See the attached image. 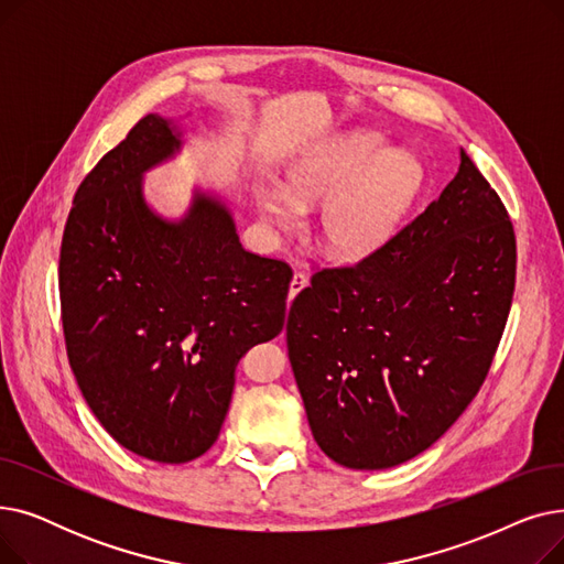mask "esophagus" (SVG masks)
<instances>
[{
    "label": "esophagus",
    "instance_id": "obj_1",
    "mask_svg": "<svg viewBox=\"0 0 564 564\" xmlns=\"http://www.w3.org/2000/svg\"><path fill=\"white\" fill-rule=\"evenodd\" d=\"M308 285V276L304 272H294L290 281V300L297 297V294Z\"/></svg>",
    "mask_w": 564,
    "mask_h": 564
}]
</instances>
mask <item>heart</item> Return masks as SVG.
I'll return each mask as SVG.
<instances>
[{
	"mask_svg": "<svg viewBox=\"0 0 564 564\" xmlns=\"http://www.w3.org/2000/svg\"><path fill=\"white\" fill-rule=\"evenodd\" d=\"M387 151V141L368 130L315 145L285 171L283 189H258L260 219L274 232H292L304 210L324 199L315 221L319 249L338 260L370 256L389 240L423 183L416 160Z\"/></svg>",
	"mask_w": 564,
	"mask_h": 564,
	"instance_id": "obj_1",
	"label": "heart"
}]
</instances>
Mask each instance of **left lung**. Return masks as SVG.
Returning <instances> with one entry per match:
<instances>
[{
    "instance_id": "left-lung-1",
    "label": "left lung",
    "mask_w": 564,
    "mask_h": 564,
    "mask_svg": "<svg viewBox=\"0 0 564 564\" xmlns=\"http://www.w3.org/2000/svg\"><path fill=\"white\" fill-rule=\"evenodd\" d=\"M506 205L459 148L425 213L357 267L322 270L288 313V357L317 446L357 470L409 462L480 391L514 294Z\"/></svg>"
}]
</instances>
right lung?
<instances>
[{
    "label": "right lung",
    "mask_w": 564,
    "mask_h": 564,
    "mask_svg": "<svg viewBox=\"0 0 564 564\" xmlns=\"http://www.w3.org/2000/svg\"><path fill=\"white\" fill-rule=\"evenodd\" d=\"M183 118L143 116L84 177L58 258L88 409L123 448L162 464L210 451L237 364L283 329L292 279L285 262L242 249L221 194L194 185L181 217L148 200L145 173L185 151Z\"/></svg>",
    "instance_id": "obj_1"
}]
</instances>
